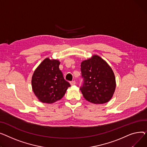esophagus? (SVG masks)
<instances>
[{"label":"esophagus","mask_w":147,"mask_h":147,"mask_svg":"<svg viewBox=\"0 0 147 147\" xmlns=\"http://www.w3.org/2000/svg\"><path fill=\"white\" fill-rule=\"evenodd\" d=\"M70 84H71V85H74L76 84V82L75 81H72L70 82Z\"/></svg>","instance_id":"1"}]
</instances>
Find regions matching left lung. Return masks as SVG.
<instances>
[{
	"instance_id": "obj_1",
	"label": "left lung",
	"mask_w": 147,
	"mask_h": 147,
	"mask_svg": "<svg viewBox=\"0 0 147 147\" xmlns=\"http://www.w3.org/2000/svg\"><path fill=\"white\" fill-rule=\"evenodd\" d=\"M84 83L80 87L84 97L94 104H103L110 100L116 89L113 70L101 57L94 55L81 65Z\"/></svg>"
}]
</instances>
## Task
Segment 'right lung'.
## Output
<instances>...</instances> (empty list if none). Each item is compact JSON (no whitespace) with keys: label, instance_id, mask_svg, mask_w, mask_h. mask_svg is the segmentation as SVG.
<instances>
[{"label":"right lung","instance_id":"1","mask_svg":"<svg viewBox=\"0 0 147 147\" xmlns=\"http://www.w3.org/2000/svg\"><path fill=\"white\" fill-rule=\"evenodd\" d=\"M59 65L58 60L46 58L32 75V90L42 102L51 104L60 100L71 86L64 79Z\"/></svg>","mask_w":147,"mask_h":147}]
</instances>
